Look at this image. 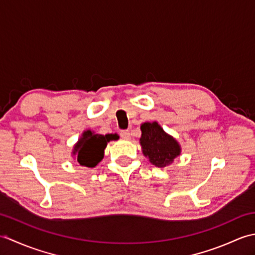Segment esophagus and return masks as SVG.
<instances>
[{
	"instance_id": "34e87169",
	"label": "esophagus",
	"mask_w": 255,
	"mask_h": 255,
	"mask_svg": "<svg viewBox=\"0 0 255 255\" xmlns=\"http://www.w3.org/2000/svg\"><path fill=\"white\" fill-rule=\"evenodd\" d=\"M121 137L125 140H129V139H130V131H129V130H122L121 131Z\"/></svg>"
}]
</instances>
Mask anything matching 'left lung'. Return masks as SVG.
<instances>
[{"label":"left lung","mask_w":255,"mask_h":255,"mask_svg":"<svg viewBox=\"0 0 255 255\" xmlns=\"http://www.w3.org/2000/svg\"><path fill=\"white\" fill-rule=\"evenodd\" d=\"M140 143L142 152L151 163L164 167L173 162L181 153L180 144L174 138L165 133L158 123H144L141 125Z\"/></svg>","instance_id":"obj_1"}]
</instances>
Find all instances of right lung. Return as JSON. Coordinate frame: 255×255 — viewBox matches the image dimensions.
I'll return each instance as SVG.
<instances>
[{
	"label": "right lung",
	"instance_id": "right-lung-1",
	"mask_svg": "<svg viewBox=\"0 0 255 255\" xmlns=\"http://www.w3.org/2000/svg\"><path fill=\"white\" fill-rule=\"evenodd\" d=\"M117 134H99L91 130L83 132V136L74 147L73 153L77 154V160L80 165L86 167H94L102 161L104 156V150L107 142L118 139Z\"/></svg>",
	"mask_w": 255,
	"mask_h": 255
}]
</instances>
